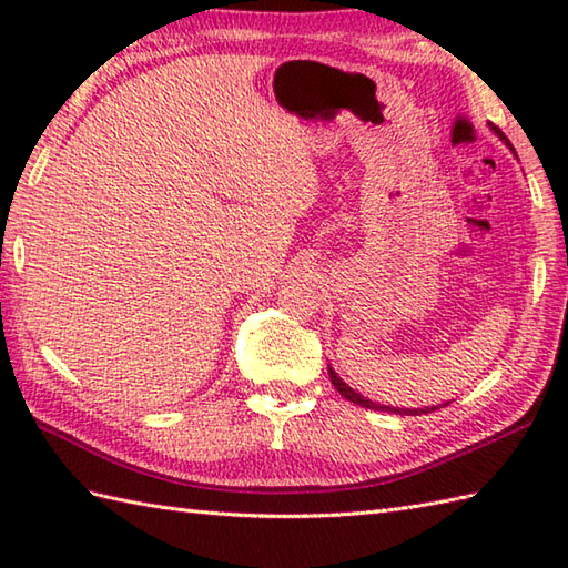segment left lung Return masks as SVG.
<instances>
[{"label":"left lung","instance_id":"8db88e82","mask_svg":"<svg viewBox=\"0 0 568 568\" xmlns=\"http://www.w3.org/2000/svg\"><path fill=\"white\" fill-rule=\"evenodd\" d=\"M493 131H496V134L508 143L510 146V151L515 153V149H513V143L508 141V136L503 134L500 129H496L493 126ZM329 378H332V383H334V388L342 393V397H346V400H352L354 405H361V407H368V409H383V413H395V415H425V413H434V409H439V407H425V409H405V407H388V405H378V403H373V400H368V397H364V395H358L354 388H348V385L336 376V373L332 371V366H329Z\"/></svg>","mask_w":568,"mask_h":568}]
</instances>
